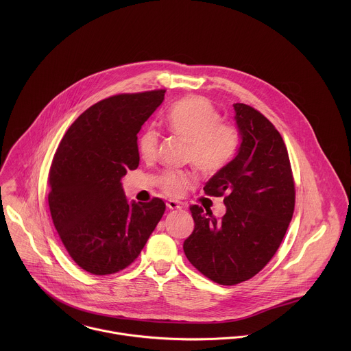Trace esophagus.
Masks as SVG:
<instances>
[{
  "instance_id": "esophagus-1",
  "label": "esophagus",
  "mask_w": 351,
  "mask_h": 351,
  "mask_svg": "<svg viewBox=\"0 0 351 351\" xmlns=\"http://www.w3.org/2000/svg\"><path fill=\"white\" fill-rule=\"evenodd\" d=\"M166 205H167V208H169V209H171V210H173V209H177V210L182 209L181 202H178L177 200H167Z\"/></svg>"
}]
</instances>
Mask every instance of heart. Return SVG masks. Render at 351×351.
<instances>
[{"instance_id": "b5f03b06", "label": "heart", "mask_w": 351, "mask_h": 351, "mask_svg": "<svg viewBox=\"0 0 351 351\" xmlns=\"http://www.w3.org/2000/svg\"><path fill=\"white\" fill-rule=\"evenodd\" d=\"M169 131L189 142L186 160L204 174H215L224 169L239 149V131L221 121L220 112L213 104L200 96L178 101L166 114ZM159 134L147 128L139 138V152L143 158L155 156ZM193 182V176L184 170H167L159 178L162 191L169 196H182Z\"/></svg>"}]
</instances>
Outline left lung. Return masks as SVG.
<instances>
[{"mask_svg": "<svg viewBox=\"0 0 351 351\" xmlns=\"http://www.w3.org/2000/svg\"><path fill=\"white\" fill-rule=\"evenodd\" d=\"M234 109L241 146L204 186L209 196L224 195L226 215L216 219L192 205L195 230L184 242L189 262L220 285L259 273L280 247L295 210V181L280 132L249 105L238 102Z\"/></svg>", "mask_w": 351, "mask_h": 351, "instance_id": "8db88e82", "label": "left lung"}]
</instances>
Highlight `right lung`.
<instances>
[{
    "mask_svg": "<svg viewBox=\"0 0 351 351\" xmlns=\"http://www.w3.org/2000/svg\"><path fill=\"white\" fill-rule=\"evenodd\" d=\"M166 90L117 95L86 109L51 163L52 223L73 261L105 276L131 265L166 209L160 199L128 202L121 178L139 166L138 132Z\"/></svg>",
    "mask_w": 351,
    "mask_h": 351,
    "instance_id": "add662e5",
    "label": "right lung"
}]
</instances>
